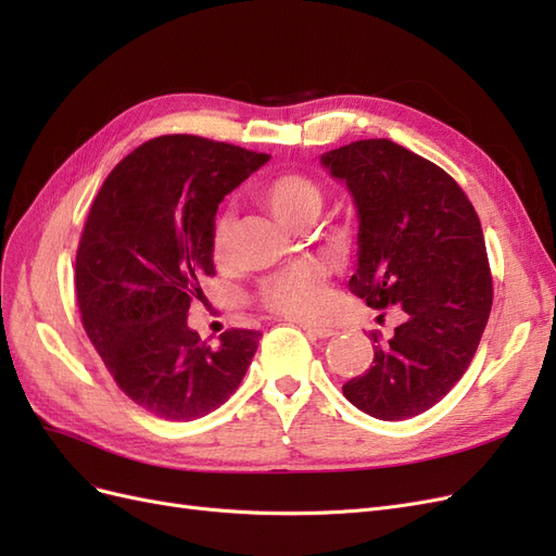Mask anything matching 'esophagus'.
<instances>
[{"instance_id":"1","label":"esophagus","mask_w":556,"mask_h":556,"mask_svg":"<svg viewBox=\"0 0 556 556\" xmlns=\"http://www.w3.org/2000/svg\"><path fill=\"white\" fill-rule=\"evenodd\" d=\"M304 327V331L308 336H313V339H329V336H333L336 331L333 329H327V327H317V325H301Z\"/></svg>"}]
</instances>
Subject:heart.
<instances>
[{
  "label": "heart",
  "instance_id": "obj_1",
  "mask_svg": "<svg viewBox=\"0 0 556 556\" xmlns=\"http://www.w3.org/2000/svg\"><path fill=\"white\" fill-rule=\"evenodd\" d=\"M257 197L278 220L292 227H304L313 223L323 211L325 194L319 185L296 172L278 174L260 185ZM231 217L220 215L213 227V255L220 260L229 248ZM262 304L288 319L299 323H317L329 308L327 268L317 262H299L282 271L268 276L262 282Z\"/></svg>",
  "mask_w": 556,
  "mask_h": 556
}]
</instances>
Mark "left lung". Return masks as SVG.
Returning a JSON list of instances; mask_svg holds the SVG:
<instances>
[{
  "label": "left lung",
  "instance_id": "left-lung-1",
  "mask_svg": "<svg viewBox=\"0 0 556 556\" xmlns=\"http://www.w3.org/2000/svg\"><path fill=\"white\" fill-rule=\"evenodd\" d=\"M319 164L357 208L350 290L371 308L403 311L390 339L371 333L374 366L343 394L362 413L399 422L435 406L476 355L492 311L482 227L441 166L394 141H355Z\"/></svg>",
  "mask_w": 556,
  "mask_h": 556
}]
</instances>
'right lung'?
Returning <instances> with one entry per match:
<instances>
[{"mask_svg": "<svg viewBox=\"0 0 556 556\" xmlns=\"http://www.w3.org/2000/svg\"><path fill=\"white\" fill-rule=\"evenodd\" d=\"M266 153L166 134L129 153L104 180L76 255V294L94 350L117 387L162 419L220 408L257 350L260 331L229 329L208 345L188 325L199 280L213 276L220 201Z\"/></svg>", "mask_w": 556, "mask_h": 556, "instance_id": "add662e5", "label": "right lung"}]
</instances>
